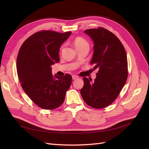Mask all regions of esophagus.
<instances>
[{
  "instance_id": "1",
  "label": "esophagus",
  "mask_w": 149,
  "mask_h": 149,
  "mask_svg": "<svg viewBox=\"0 0 149 149\" xmlns=\"http://www.w3.org/2000/svg\"><path fill=\"white\" fill-rule=\"evenodd\" d=\"M79 77L78 76H76V75H73L72 76V78H73V79H78Z\"/></svg>"
}]
</instances>
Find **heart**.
<instances>
[{
  "instance_id": "obj_1",
  "label": "heart",
  "mask_w": 149,
  "mask_h": 149,
  "mask_svg": "<svg viewBox=\"0 0 149 149\" xmlns=\"http://www.w3.org/2000/svg\"><path fill=\"white\" fill-rule=\"evenodd\" d=\"M73 44L76 49H78L79 48L88 45V43L86 40L81 37H76L73 40ZM63 47H64V45H63L61 46V47L60 48V53L61 52Z\"/></svg>"
}]
</instances>
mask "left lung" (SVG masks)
Instances as JSON below:
<instances>
[{"instance_id":"1","label":"left lung","mask_w":149,"mask_h":149,"mask_svg":"<svg viewBox=\"0 0 149 149\" xmlns=\"http://www.w3.org/2000/svg\"><path fill=\"white\" fill-rule=\"evenodd\" d=\"M84 32L94 42L91 64L99 71L93 82L83 77L81 95L89 106L101 109L113 102L127 81V55L119 38L109 30L100 27Z\"/></svg>"}]
</instances>
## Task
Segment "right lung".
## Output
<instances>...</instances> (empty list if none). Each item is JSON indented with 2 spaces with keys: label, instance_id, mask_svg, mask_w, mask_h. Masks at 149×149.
Returning a JSON list of instances; mask_svg holds the SVG:
<instances>
[{
  "label": "right lung",
  "instance_id": "add662e5",
  "mask_svg": "<svg viewBox=\"0 0 149 149\" xmlns=\"http://www.w3.org/2000/svg\"><path fill=\"white\" fill-rule=\"evenodd\" d=\"M71 34L42 30L22 44L17 59L19 81L25 93L44 109H54L64 102L71 76H53L51 66L60 61V48Z\"/></svg>",
  "mask_w": 149,
  "mask_h": 149
}]
</instances>
